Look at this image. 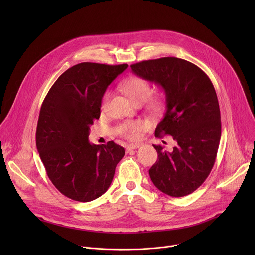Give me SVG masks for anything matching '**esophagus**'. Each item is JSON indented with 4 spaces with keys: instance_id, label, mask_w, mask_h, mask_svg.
Masks as SVG:
<instances>
[{
    "instance_id": "34e87169",
    "label": "esophagus",
    "mask_w": 255,
    "mask_h": 255,
    "mask_svg": "<svg viewBox=\"0 0 255 255\" xmlns=\"http://www.w3.org/2000/svg\"><path fill=\"white\" fill-rule=\"evenodd\" d=\"M140 145L139 144H128L126 146V151L129 152L130 150H133V149H136V148H139Z\"/></svg>"
}]
</instances>
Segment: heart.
<instances>
[{
    "label": "heart",
    "instance_id": "1",
    "mask_svg": "<svg viewBox=\"0 0 255 255\" xmlns=\"http://www.w3.org/2000/svg\"><path fill=\"white\" fill-rule=\"evenodd\" d=\"M123 90L127 94V96L136 104H141L146 101L151 95V86L150 84L139 77H133L128 79L123 83ZM109 93H106L103 97L102 108H105L108 102ZM152 106L158 105L157 100L151 101ZM146 128L145 124L141 120H133L127 121L120 125L119 134L126 139L129 140H137L140 138L141 133Z\"/></svg>",
    "mask_w": 255,
    "mask_h": 255
}]
</instances>
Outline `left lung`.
<instances>
[{"instance_id":"1","label":"left lung","mask_w":255,"mask_h":255,"mask_svg":"<svg viewBox=\"0 0 255 255\" xmlns=\"http://www.w3.org/2000/svg\"><path fill=\"white\" fill-rule=\"evenodd\" d=\"M138 77L165 93L166 110L155 137L170 135L171 152L153 145L158 158L149 169L154 186L170 197L195 192L210 174L221 138V115L214 86L196 64L177 57L144 60L131 65Z\"/></svg>"}]
</instances>
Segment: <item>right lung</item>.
<instances>
[{"label": "right lung", "mask_w": 255, "mask_h": 255, "mask_svg": "<svg viewBox=\"0 0 255 255\" xmlns=\"http://www.w3.org/2000/svg\"><path fill=\"white\" fill-rule=\"evenodd\" d=\"M128 64L82 62L71 66L47 93L36 129V146L53 186L65 197L91 202L110 187L125 154L120 145L89 142L102 98Z\"/></svg>", "instance_id": "1"}]
</instances>
